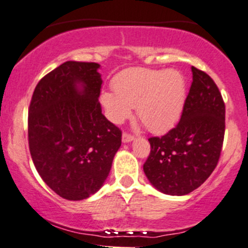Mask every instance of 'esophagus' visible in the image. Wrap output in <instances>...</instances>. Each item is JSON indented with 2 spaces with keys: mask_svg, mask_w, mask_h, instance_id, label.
<instances>
[{
  "mask_svg": "<svg viewBox=\"0 0 248 248\" xmlns=\"http://www.w3.org/2000/svg\"><path fill=\"white\" fill-rule=\"evenodd\" d=\"M133 139H134V137L132 134H128V133H124L122 134V141L124 142H131Z\"/></svg>",
  "mask_w": 248,
  "mask_h": 248,
  "instance_id": "obj_1",
  "label": "esophagus"
}]
</instances>
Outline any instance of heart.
Returning a JSON list of instances; mask_svg holds the SVG:
<instances>
[{
  "mask_svg": "<svg viewBox=\"0 0 248 248\" xmlns=\"http://www.w3.org/2000/svg\"><path fill=\"white\" fill-rule=\"evenodd\" d=\"M113 89L101 96L109 119L121 124L137 108L138 117L153 133L172 128L186 102V79L177 70L134 67L114 79Z\"/></svg>",
  "mask_w": 248,
  "mask_h": 248,
  "instance_id": "1",
  "label": "heart"
}]
</instances>
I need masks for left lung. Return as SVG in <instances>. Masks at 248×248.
Segmentation results:
<instances>
[{
    "instance_id": "1",
    "label": "left lung",
    "mask_w": 248,
    "mask_h": 248,
    "mask_svg": "<svg viewBox=\"0 0 248 248\" xmlns=\"http://www.w3.org/2000/svg\"><path fill=\"white\" fill-rule=\"evenodd\" d=\"M192 83L179 122L148 139L144 172L155 189L182 196L202 186L215 170L225 138V102L204 71L191 67Z\"/></svg>"
}]
</instances>
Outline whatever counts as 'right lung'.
<instances>
[{
  "label": "right lung",
  "mask_w": 248,
  "mask_h": 248,
  "mask_svg": "<svg viewBox=\"0 0 248 248\" xmlns=\"http://www.w3.org/2000/svg\"><path fill=\"white\" fill-rule=\"evenodd\" d=\"M97 62H65L36 84L28 109V145L34 166L65 200L98 191L121 146V129L98 102Z\"/></svg>",
  "instance_id": "right-lung-1"
}]
</instances>
